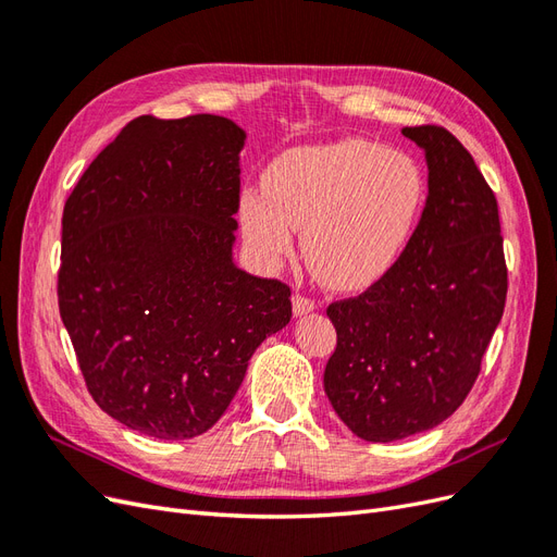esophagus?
<instances>
[{"label":"esophagus","mask_w":557,"mask_h":557,"mask_svg":"<svg viewBox=\"0 0 557 557\" xmlns=\"http://www.w3.org/2000/svg\"><path fill=\"white\" fill-rule=\"evenodd\" d=\"M315 309V301L313 299H309V297H305V295H295L293 297V313L295 315H307V313H311Z\"/></svg>","instance_id":"esophagus-1"}]
</instances>
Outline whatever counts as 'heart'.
<instances>
[{
    "instance_id": "b5f03b06",
    "label": "heart",
    "mask_w": 557,
    "mask_h": 557,
    "mask_svg": "<svg viewBox=\"0 0 557 557\" xmlns=\"http://www.w3.org/2000/svg\"><path fill=\"white\" fill-rule=\"evenodd\" d=\"M239 197V225L264 262L293 252L295 234L320 283L364 290L401 258L425 205V176L404 150L362 139L295 148Z\"/></svg>"
}]
</instances>
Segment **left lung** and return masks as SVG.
Here are the masks:
<instances>
[{"label":"left lung","instance_id":"obj_1","mask_svg":"<svg viewBox=\"0 0 557 557\" xmlns=\"http://www.w3.org/2000/svg\"><path fill=\"white\" fill-rule=\"evenodd\" d=\"M425 150L428 199L397 264L362 295L327 307L336 348L325 395L346 428L387 444L460 407L507 301L497 199L444 127H404Z\"/></svg>","mask_w":557,"mask_h":557}]
</instances>
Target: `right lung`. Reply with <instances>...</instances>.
I'll return each mask as SVG.
<instances>
[{"mask_svg":"<svg viewBox=\"0 0 557 557\" xmlns=\"http://www.w3.org/2000/svg\"><path fill=\"white\" fill-rule=\"evenodd\" d=\"M230 117L139 115L76 183L58 301L92 399L156 440H193L248 360L290 323V288L234 264L239 153Z\"/></svg>","mask_w":557,"mask_h":557,"instance_id":"obj_1","label":"right lung"}]
</instances>
